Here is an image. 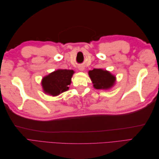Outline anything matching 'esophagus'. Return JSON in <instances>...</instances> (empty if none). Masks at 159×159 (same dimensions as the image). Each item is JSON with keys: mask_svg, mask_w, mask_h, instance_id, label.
<instances>
[{"mask_svg": "<svg viewBox=\"0 0 159 159\" xmlns=\"http://www.w3.org/2000/svg\"><path fill=\"white\" fill-rule=\"evenodd\" d=\"M78 69L80 70V71H84V66H80L78 67Z\"/></svg>", "mask_w": 159, "mask_h": 159, "instance_id": "1", "label": "esophagus"}]
</instances>
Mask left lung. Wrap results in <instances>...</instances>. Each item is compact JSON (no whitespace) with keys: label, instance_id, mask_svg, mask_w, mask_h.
<instances>
[{"label":"left lung","instance_id":"1","mask_svg":"<svg viewBox=\"0 0 159 159\" xmlns=\"http://www.w3.org/2000/svg\"><path fill=\"white\" fill-rule=\"evenodd\" d=\"M93 87L97 89H108L113 87L115 82V76L109 71L103 69H93L88 72Z\"/></svg>","mask_w":159,"mask_h":159}]
</instances>
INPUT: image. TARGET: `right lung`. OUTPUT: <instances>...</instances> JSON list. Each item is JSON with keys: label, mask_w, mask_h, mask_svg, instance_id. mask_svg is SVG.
<instances>
[{"label": "right lung", "mask_w": 159, "mask_h": 159, "mask_svg": "<svg viewBox=\"0 0 159 159\" xmlns=\"http://www.w3.org/2000/svg\"><path fill=\"white\" fill-rule=\"evenodd\" d=\"M74 71L71 70H57L43 78L42 85L44 93L58 95L69 89Z\"/></svg>", "instance_id": "right-lung-1"}]
</instances>
